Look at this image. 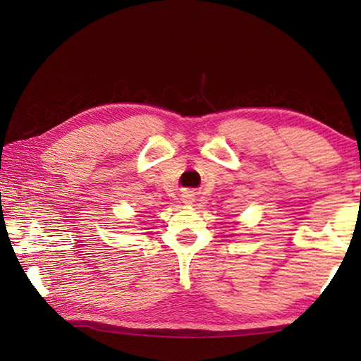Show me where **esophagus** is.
Wrapping results in <instances>:
<instances>
[{"instance_id":"34e87169","label":"esophagus","mask_w":361,"mask_h":361,"mask_svg":"<svg viewBox=\"0 0 361 361\" xmlns=\"http://www.w3.org/2000/svg\"><path fill=\"white\" fill-rule=\"evenodd\" d=\"M181 200H183V204H185V205H191V204H194V200H195V192H194V191H183V194H181Z\"/></svg>"}]
</instances>
